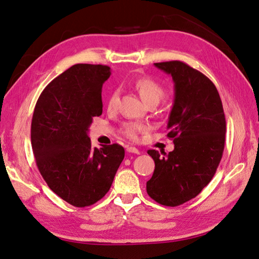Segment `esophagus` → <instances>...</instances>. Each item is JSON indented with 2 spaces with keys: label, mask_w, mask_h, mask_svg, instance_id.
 <instances>
[{
  "label": "esophagus",
  "mask_w": 259,
  "mask_h": 259,
  "mask_svg": "<svg viewBox=\"0 0 259 259\" xmlns=\"http://www.w3.org/2000/svg\"><path fill=\"white\" fill-rule=\"evenodd\" d=\"M126 151L130 152V153H136V155H139L140 151L137 149L136 147H126Z\"/></svg>",
  "instance_id": "1"
}]
</instances>
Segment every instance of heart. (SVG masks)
Here are the masks:
<instances>
[{"instance_id":"b5f03b06","label":"heart","mask_w":259,"mask_h":259,"mask_svg":"<svg viewBox=\"0 0 259 259\" xmlns=\"http://www.w3.org/2000/svg\"><path fill=\"white\" fill-rule=\"evenodd\" d=\"M135 89L138 91L141 99L146 103L159 102L164 96L163 87L149 76H142L134 82ZM118 104V92L112 91L108 98V110H114ZM147 129V125L140 122H126L122 125V134L130 140L137 141L140 138V135Z\"/></svg>"}]
</instances>
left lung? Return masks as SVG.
Listing matches in <instances>:
<instances>
[{"mask_svg": "<svg viewBox=\"0 0 259 259\" xmlns=\"http://www.w3.org/2000/svg\"><path fill=\"white\" fill-rule=\"evenodd\" d=\"M155 65L171 75L175 83L167 125L175 149L163 156L148 150L155 171L147 181V192L160 205L176 207L210 183L223 157L226 119L216 87L205 74L181 61Z\"/></svg>", "mask_w": 259, "mask_h": 259, "instance_id": "1", "label": "left lung"}]
</instances>
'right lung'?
Segmentation results:
<instances>
[{
	"mask_svg": "<svg viewBox=\"0 0 259 259\" xmlns=\"http://www.w3.org/2000/svg\"><path fill=\"white\" fill-rule=\"evenodd\" d=\"M110 68L74 64L42 91L31 123L38 171L50 189L74 207H87L109 191L124 158L118 144L93 148L88 137L93 117L102 114V84Z\"/></svg>",
	"mask_w": 259,
	"mask_h": 259,
	"instance_id": "1",
	"label": "right lung"
}]
</instances>
